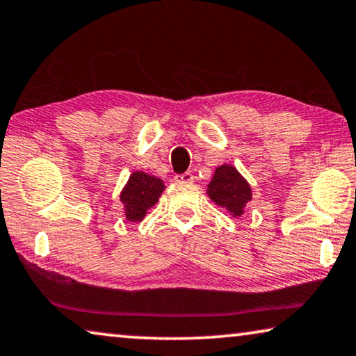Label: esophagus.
Here are the masks:
<instances>
[{"label":"esophagus","instance_id":"34e87169","mask_svg":"<svg viewBox=\"0 0 356 356\" xmlns=\"http://www.w3.org/2000/svg\"><path fill=\"white\" fill-rule=\"evenodd\" d=\"M177 183H193L194 181V175L193 173H181V175H177V177L173 178Z\"/></svg>","mask_w":356,"mask_h":356}]
</instances>
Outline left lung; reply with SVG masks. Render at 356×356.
<instances>
[{
    "label": "left lung",
    "instance_id": "obj_1",
    "mask_svg": "<svg viewBox=\"0 0 356 356\" xmlns=\"http://www.w3.org/2000/svg\"><path fill=\"white\" fill-rule=\"evenodd\" d=\"M207 195L233 218H239L244 215L254 194L249 181L242 177L239 170L229 163H223L215 168L213 177L207 184Z\"/></svg>",
    "mask_w": 356,
    "mask_h": 356
}]
</instances>
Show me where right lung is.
<instances>
[{
    "label": "right lung",
    "mask_w": 356,
    "mask_h": 356,
    "mask_svg": "<svg viewBox=\"0 0 356 356\" xmlns=\"http://www.w3.org/2000/svg\"><path fill=\"white\" fill-rule=\"evenodd\" d=\"M165 183L161 178L146 172H133L120 191V202L123 205L125 218L131 223L143 221L147 210L159 202Z\"/></svg>",
    "instance_id": "right-lung-1"
}]
</instances>
